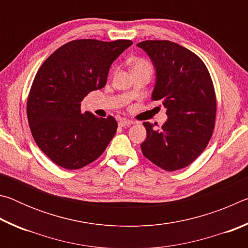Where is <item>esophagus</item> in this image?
<instances>
[{
  "instance_id": "34e87169",
  "label": "esophagus",
  "mask_w": 248,
  "mask_h": 248,
  "mask_svg": "<svg viewBox=\"0 0 248 248\" xmlns=\"http://www.w3.org/2000/svg\"><path fill=\"white\" fill-rule=\"evenodd\" d=\"M118 124H119L120 127H127V125L133 124V121L128 120V119H120Z\"/></svg>"
}]
</instances>
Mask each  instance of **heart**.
Instances as JSON below:
<instances>
[{
  "label": "heart",
  "instance_id": "1",
  "mask_svg": "<svg viewBox=\"0 0 248 248\" xmlns=\"http://www.w3.org/2000/svg\"><path fill=\"white\" fill-rule=\"evenodd\" d=\"M136 66H150V64L144 60H138L136 62V64H134L133 68H136Z\"/></svg>",
  "mask_w": 248,
  "mask_h": 248
}]
</instances>
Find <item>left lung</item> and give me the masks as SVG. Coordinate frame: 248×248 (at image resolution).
<instances>
[{
  "label": "left lung",
  "mask_w": 248,
  "mask_h": 248,
  "mask_svg": "<svg viewBox=\"0 0 248 248\" xmlns=\"http://www.w3.org/2000/svg\"><path fill=\"white\" fill-rule=\"evenodd\" d=\"M137 46L155 69L151 99L161 100L169 117L158 129L143 123L146 138L142 153L165 170L184 169L203 152L215 129L212 79L202 60L183 46L169 40H145Z\"/></svg>",
  "instance_id": "obj_1"
}]
</instances>
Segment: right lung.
<instances>
[{
    "mask_svg": "<svg viewBox=\"0 0 248 248\" xmlns=\"http://www.w3.org/2000/svg\"><path fill=\"white\" fill-rule=\"evenodd\" d=\"M131 40H73L46 60L27 100L29 127L39 149L57 165L78 170L98 158L114 138V117L81 110L91 92L106 85L108 72Z\"/></svg>",
    "mask_w": 248,
    "mask_h": 248,
    "instance_id": "add662e5",
    "label": "right lung"
}]
</instances>
